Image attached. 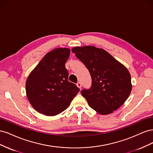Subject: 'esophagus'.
<instances>
[{
    "instance_id": "obj_1",
    "label": "esophagus",
    "mask_w": 153,
    "mask_h": 153,
    "mask_svg": "<svg viewBox=\"0 0 153 153\" xmlns=\"http://www.w3.org/2000/svg\"><path fill=\"white\" fill-rule=\"evenodd\" d=\"M76 86L78 87V88H80V89H81V87H82V84L80 82H78L77 84H76Z\"/></svg>"
}]
</instances>
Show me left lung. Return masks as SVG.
<instances>
[{
	"label": "left lung",
	"mask_w": 153,
	"mask_h": 153,
	"mask_svg": "<svg viewBox=\"0 0 153 153\" xmlns=\"http://www.w3.org/2000/svg\"><path fill=\"white\" fill-rule=\"evenodd\" d=\"M71 51L91 74V87L81 91L90 107L101 115L117 110L132 89L128 69L106 50L94 46L74 47Z\"/></svg>",
	"instance_id": "left-lung-1"
}]
</instances>
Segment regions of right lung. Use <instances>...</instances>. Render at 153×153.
Returning a JSON list of instances; mask_svg holds the SVG:
<instances>
[{"label":"right lung","mask_w":153,"mask_h":153,"mask_svg":"<svg viewBox=\"0 0 153 153\" xmlns=\"http://www.w3.org/2000/svg\"><path fill=\"white\" fill-rule=\"evenodd\" d=\"M69 54L70 50L67 48L50 51L27 77V99L38 112L47 116L61 113L79 92V88L68 81L65 64Z\"/></svg>","instance_id":"obj_1"}]
</instances>
